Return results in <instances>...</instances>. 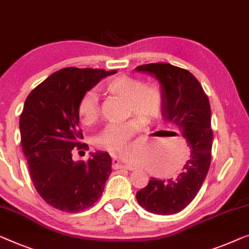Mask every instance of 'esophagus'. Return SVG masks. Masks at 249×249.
I'll use <instances>...</instances> for the list:
<instances>
[{
    "label": "esophagus",
    "instance_id": "1",
    "mask_svg": "<svg viewBox=\"0 0 249 249\" xmlns=\"http://www.w3.org/2000/svg\"><path fill=\"white\" fill-rule=\"evenodd\" d=\"M112 168L113 169H119V168H124V169H128V171H133L132 166H130V165H124L121 164L120 160H118L117 157H113V160H112Z\"/></svg>",
    "mask_w": 249,
    "mask_h": 249
}]
</instances>
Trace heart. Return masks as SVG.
I'll use <instances>...</instances> for the list:
<instances>
[{"mask_svg": "<svg viewBox=\"0 0 249 249\" xmlns=\"http://www.w3.org/2000/svg\"><path fill=\"white\" fill-rule=\"evenodd\" d=\"M112 95L127 100V112L132 118L120 124H107L96 137V145L110 151L128 153L132 149V138L143 130L146 120L160 116L164 107V93L157 84L143 83L131 75H119L104 85ZM77 113L82 124H93L100 116V99L93 89L85 92L78 102Z\"/></svg>", "mask_w": 249, "mask_h": 249, "instance_id": "1", "label": "heart"}]
</instances>
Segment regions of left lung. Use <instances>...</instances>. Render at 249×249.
I'll return each instance as SVG.
<instances>
[{
  "label": "left lung",
  "instance_id": "obj_1",
  "mask_svg": "<svg viewBox=\"0 0 249 249\" xmlns=\"http://www.w3.org/2000/svg\"><path fill=\"white\" fill-rule=\"evenodd\" d=\"M154 75L164 93L163 116L182 131L191 157L176 178H151L137 192L139 205L155 214H174L192 202L202 186L211 164L213 133L211 107L202 85L192 73L167 63L146 64L136 68Z\"/></svg>",
  "mask_w": 249,
  "mask_h": 249
}]
</instances>
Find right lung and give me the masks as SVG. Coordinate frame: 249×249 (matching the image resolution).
I'll use <instances>...</instances> for the list:
<instances>
[{"label":"right lung","mask_w":249,"mask_h":249,"mask_svg":"<svg viewBox=\"0 0 249 249\" xmlns=\"http://www.w3.org/2000/svg\"><path fill=\"white\" fill-rule=\"evenodd\" d=\"M116 71L66 67L35 88L20 117L21 145L32 183L45 202L75 213L101 197L111 174V157L96 151L88 161L73 160L88 150L78 129V102L101 78ZM78 151V153H80Z\"/></svg>","instance_id":"1"}]
</instances>
